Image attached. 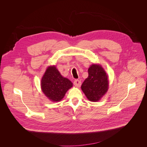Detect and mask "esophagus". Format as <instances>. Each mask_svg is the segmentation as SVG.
Returning <instances> with one entry per match:
<instances>
[{
    "instance_id": "34e87169",
    "label": "esophagus",
    "mask_w": 147,
    "mask_h": 147,
    "mask_svg": "<svg viewBox=\"0 0 147 147\" xmlns=\"http://www.w3.org/2000/svg\"><path fill=\"white\" fill-rule=\"evenodd\" d=\"M74 84L75 86L80 87L81 86V81L78 80H75L74 82Z\"/></svg>"
}]
</instances>
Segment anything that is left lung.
Returning a JSON list of instances; mask_svg holds the SVG:
<instances>
[{"instance_id": "left-lung-1", "label": "left lung", "mask_w": 147, "mask_h": 147, "mask_svg": "<svg viewBox=\"0 0 147 147\" xmlns=\"http://www.w3.org/2000/svg\"><path fill=\"white\" fill-rule=\"evenodd\" d=\"M88 71V77L82 83V90L88 100L97 102L108 91L107 75L99 64H92Z\"/></svg>"}]
</instances>
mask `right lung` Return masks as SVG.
I'll return each mask as SVG.
<instances>
[{
    "label": "right lung",
    "instance_id": "right-lung-1",
    "mask_svg": "<svg viewBox=\"0 0 147 147\" xmlns=\"http://www.w3.org/2000/svg\"><path fill=\"white\" fill-rule=\"evenodd\" d=\"M73 86L69 79L63 77L55 65L49 66L41 80L43 92L50 100L59 102Z\"/></svg>",
    "mask_w": 147,
    "mask_h": 147
}]
</instances>
